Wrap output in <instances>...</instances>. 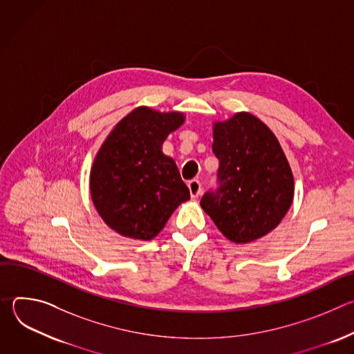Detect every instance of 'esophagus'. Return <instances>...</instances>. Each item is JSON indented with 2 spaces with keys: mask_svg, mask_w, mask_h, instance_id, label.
Returning a JSON list of instances; mask_svg holds the SVG:
<instances>
[{
  "mask_svg": "<svg viewBox=\"0 0 354 354\" xmlns=\"http://www.w3.org/2000/svg\"><path fill=\"white\" fill-rule=\"evenodd\" d=\"M187 186H189L190 196H192L193 198H196V197H198V196L201 194V183H200L197 179H192V180H189Z\"/></svg>",
  "mask_w": 354,
  "mask_h": 354,
  "instance_id": "esophagus-1",
  "label": "esophagus"
}]
</instances>
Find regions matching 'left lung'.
Listing matches in <instances>:
<instances>
[{"label":"left lung","mask_w":354,"mask_h":354,"mask_svg":"<svg viewBox=\"0 0 354 354\" xmlns=\"http://www.w3.org/2000/svg\"><path fill=\"white\" fill-rule=\"evenodd\" d=\"M213 138L218 186L205 193L200 206L230 241L259 239L280 224L292 203L294 178L281 145L248 112L216 122Z\"/></svg>","instance_id":"8db88e82"}]
</instances>
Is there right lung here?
Listing matches in <instances>:
<instances>
[{
    "label": "right lung",
    "instance_id": "obj_1",
    "mask_svg": "<svg viewBox=\"0 0 354 354\" xmlns=\"http://www.w3.org/2000/svg\"><path fill=\"white\" fill-rule=\"evenodd\" d=\"M185 122L180 112L136 108L97 151L89 176L93 206L118 234L149 241L190 193L162 142Z\"/></svg>",
    "mask_w": 354,
    "mask_h": 354
}]
</instances>
